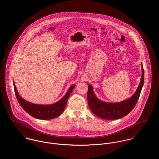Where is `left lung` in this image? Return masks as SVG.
<instances>
[{"label":"left lung","instance_id":"obj_1","mask_svg":"<svg viewBox=\"0 0 159 159\" xmlns=\"http://www.w3.org/2000/svg\"><path fill=\"white\" fill-rule=\"evenodd\" d=\"M141 77L140 84L129 98L119 102H108L100 100L95 94L92 85L88 84V102L91 111L104 120H117L128 115L136 105L144 84V70L141 63Z\"/></svg>","mask_w":159,"mask_h":159}]
</instances>
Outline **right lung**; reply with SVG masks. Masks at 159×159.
<instances>
[{
	"mask_svg": "<svg viewBox=\"0 0 159 159\" xmlns=\"http://www.w3.org/2000/svg\"><path fill=\"white\" fill-rule=\"evenodd\" d=\"M15 94L20 106L30 116L39 120H52L60 116L65 110L69 97L75 87L72 85L68 89L65 95L58 102L49 105L36 104L23 99L18 93L15 84L13 81Z\"/></svg>",
	"mask_w": 159,
	"mask_h": 159,
	"instance_id": "right-lung-1",
	"label": "right lung"
}]
</instances>
